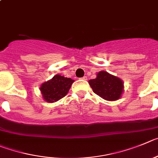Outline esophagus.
Masks as SVG:
<instances>
[{"instance_id": "esophagus-1", "label": "esophagus", "mask_w": 158, "mask_h": 158, "mask_svg": "<svg viewBox=\"0 0 158 158\" xmlns=\"http://www.w3.org/2000/svg\"><path fill=\"white\" fill-rule=\"evenodd\" d=\"M82 79H83V80H86V79H87V77H86V76H83V77H82Z\"/></svg>"}]
</instances>
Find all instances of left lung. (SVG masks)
<instances>
[{
    "label": "left lung",
    "mask_w": 158,
    "mask_h": 158,
    "mask_svg": "<svg viewBox=\"0 0 158 158\" xmlns=\"http://www.w3.org/2000/svg\"><path fill=\"white\" fill-rule=\"evenodd\" d=\"M89 84L97 95L107 101L117 100L123 93V84L121 79L107 72H98L96 79L89 80Z\"/></svg>",
    "instance_id": "1"
}]
</instances>
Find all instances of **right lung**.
Segmentation results:
<instances>
[{
    "label": "right lung",
    "mask_w": 158,
    "mask_h": 158,
    "mask_svg": "<svg viewBox=\"0 0 158 158\" xmlns=\"http://www.w3.org/2000/svg\"><path fill=\"white\" fill-rule=\"evenodd\" d=\"M73 82V79L70 78L56 75L41 86L40 90L43 98L48 102H54L61 99L68 94Z\"/></svg>",
    "instance_id": "1"
}]
</instances>
